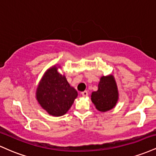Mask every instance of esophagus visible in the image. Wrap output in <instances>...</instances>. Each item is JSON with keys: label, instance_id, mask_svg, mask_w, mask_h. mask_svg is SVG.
<instances>
[{"label": "esophagus", "instance_id": "obj_1", "mask_svg": "<svg viewBox=\"0 0 156 156\" xmlns=\"http://www.w3.org/2000/svg\"><path fill=\"white\" fill-rule=\"evenodd\" d=\"M81 94H82V96L87 97V95H88V92H87V91H84V92H81Z\"/></svg>", "mask_w": 156, "mask_h": 156}]
</instances>
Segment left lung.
<instances>
[{"instance_id": "obj_1", "label": "left lung", "mask_w": 156, "mask_h": 156, "mask_svg": "<svg viewBox=\"0 0 156 156\" xmlns=\"http://www.w3.org/2000/svg\"><path fill=\"white\" fill-rule=\"evenodd\" d=\"M91 99L100 112H105L114 108L118 100L117 87L114 77H102L98 84V90L92 93Z\"/></svg>"}]
</instances>
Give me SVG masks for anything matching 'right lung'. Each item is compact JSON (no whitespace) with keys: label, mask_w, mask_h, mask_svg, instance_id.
Instances as JSON below:
<instances>
[{"label":"right lung","mask_w":156,"mask_h":156,"mask_svg":"<svg viewBox=\"0 0 156 156\" xmlns=\"http://www.w3.org/2000/svg\"><path fill=\"white\" fill-rule=\"evenodd\" d=\"M57 69L53 67L45 73L37 90V99L48 114L59 117L70 108L78 92Z\"/></svg>","instance_id":"add662e5"}]
</instances>
